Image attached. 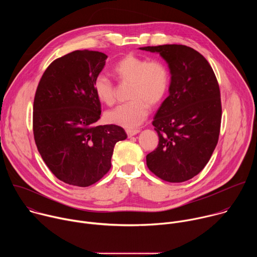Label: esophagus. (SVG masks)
Masks as SVG:
<instances>
[{
  "instance_id": "obj_1",
  "label": "esophagus",
  "mask_w": 257,
  "mask_h": 257,
  "mask_svg": "<svg viewBox=\"0 0 257 257\" xmlns=\"http://www.w3.org/2000/svg\"><path fill=\"white\" fill-rule=\"evenodd\" d=\"M139 132H140L139 129H127V130H126V133H127L128 137H132V136L138 134Z\"/></svg>"
}]
</instances>
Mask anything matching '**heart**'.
Wrapping results in <instances>:
<instances>
[{
	"instance_id": "heart-1",
	"label": "heart",
	"mask_w": 257,
	"mask_h": 257,
	"mask_svg": "<svg viewBox=\"0 0 257 257\" xmlns=\"http://www.w3.org/2000/svg\"><path fill=\"white\" fill-rule=\"evenodd\" d=\"M114 73L122 82H132L128 102L108 111L106 120L125 128L140 125L150 113V104L157 105L165 97L169 88V72L159 61H150L135 55H127L114 66ZM93 91L97 99L112 105L116 101V87L104 74L93 81Z\"/></svg>"
}]
</instances>
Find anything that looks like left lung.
Returning <instances> with one entry per match:
<instances>
[{
  "mask_svg": "<svg viewBox=\"0 0 257 257\" xmlns=\"http://www.w3.org/2000/svg\"><path fill=\"white\" fill-rule=\"evenodd\" d=\"M139 49L160 54L171 73L169 96L153 121L159 145L146 156V165L165 181L185 182L203 170L217 144L222 104L216 77L206 59L192 48Z\"/></svg>",
  "mask_w": 257,
  "mask_h": 257,
  "instance_id": "left-lung-1",
  "label": "left lung"
}]
</instances>
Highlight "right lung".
<instances>
[{"mask_svg":"<svg viewBox=\"0 0 257 257\" xmlns=\"http://www.w3.org/2000/svg\"><path fill=\"white\" fill-rule=\"evenodd\" d=\"M107 56L74 51L45 71L33 102V135L51 172L69 185L87 187L111 169L115 144L125 140L117 125H96L100 101L93 81Z\"/></svg>","mask_w":257,"mask_h":257,"instance_id":"right-lung-1","label":"right lung"}]
</instances>
